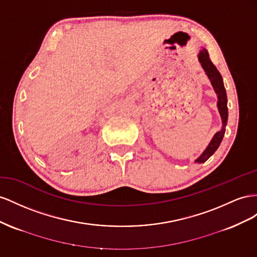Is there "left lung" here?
Listing matches in <instances>:
<instances>
[{"instance_id": "1", "label": "left lung", "mask_w": 257, "mask_h": 257, "mask_svg": "<svg viewBox=\"0 0 257 257\" xmlns=\"http://www.w3.org/2000/svg\"><path fill=\"white\" fill-rule=\"evenodd\" d=\"M198 60H199V62L201 63L202 69L204 70V72H206V74L211 82V85L213 86V89L217 94V108H218L219 115L222 117V122H223L222 129L217 131V133L214 135V137L212 138L208 148L204 150L201 155L195 160V163L201 164L213 155L214 152L218 149L219 144H221L223 140V137L225 135V127L227 124V119H228V108H227V96H226V90L224 87L222 75L219 74V72L215 68V65L210 60L208 50L206 48H202L199 51V54H198Z\"/></svg>"}]
</instances>
